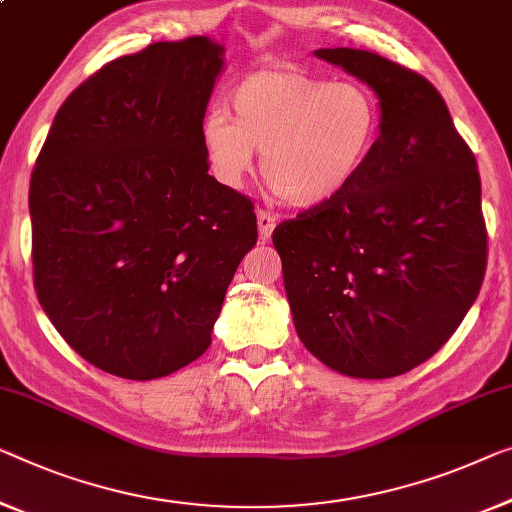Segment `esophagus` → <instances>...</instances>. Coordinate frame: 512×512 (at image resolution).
Returning <instances> with one entry per match:
<instances>
[{
	"label": "esophagus",
	"instance_id": "obj_1",
	"mask_svg": "<svg viewBox=\"0 0 512 512\" xmlns=\"http://www.w3.org/2000/svg\"><path fill=\"white\" fill-rule=\"evenodd\" d=\"M257 230H259V239L269 241L273 230H276V216L266 211H257Z\"/></svg>",
	"mask_w": 512,
	"mask_h": 512
}]
</instances>
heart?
<instances>
[{
	"label": "heart",
	"instance_id": "b5f03b06",
	"mask_svg": "<svg viewBox=\"0 0 512 512\" xmlns=\"http://www.w3.org/2000/svg\"><path fill=\"white\" fill-rule=\"evenodd\" d=\"M234 119L211 110L202 149L211 174L241 188L262 154V174L282 202L310 209L340 197L372 156L381 131L375 94L301 68H264L230 94Z\"/></svg>",
	"mask_w": 512,
	"mask_h": 512
}]
</instances>
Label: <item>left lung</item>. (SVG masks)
Wrapping results in <instances>:
<instances>
[{
	"mask_svg": "<svg viewBox=\"0 0 512 512\" xmlns=\"http://www.w3.org/2000/svg\"><path fill=\"white\" fill-rule=\"evenodd\" d=\"M315 57L375 91L381 131L345 193L273 232L287 301L305 349L331 370L398 377L444 347L483 285L478 165L418 73L368 50Z\"/></svg>",
	"mask_w": 512,
	"mask_h": 512,
	"instance_id": "1",
	"label": "left lung"
}]
</instances>
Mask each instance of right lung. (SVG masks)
<instances>
[{
    "instance_id": "1",
    "label": "right lung",
    "mask_w": 512,
    "mask_h": 512,
    "mask_svg": "<svg viewBox=\"0 0 512 512\" xmlns=\"http://www.w3.org/2000/svg\"><path fill=\"white\" fill-rule=\"evenodd\" d=\"M225 68L209 36L160 41L61 105L29 183L34 285L85 361L147 381L193 363L243 255L253 202L209 174L202 121Z\"/></svg>"
}]
</instances>
